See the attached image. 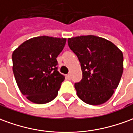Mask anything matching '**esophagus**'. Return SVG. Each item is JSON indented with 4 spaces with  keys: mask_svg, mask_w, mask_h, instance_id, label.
I'll return each instance as SVG.
<instances>
[{
    "mask_svg": "<svg viewBox=\"0 0 133 133\" xmlns=\"http://www.w3.org/2000/svg\"><path fill=\"white\" fill-rule=\"evenodd\" d=\"M66 78H67V79H68V80L70 79V74H68V75L66 76Z\"/></svg>",
    "mask_w": 133,
    "mask_h": 133,
    "instance_id": "obj_1",
    "label": "esophagus"
}]
</instances>
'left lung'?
Here are the masks:
<instances>
[{"label":"left lung","mask_w":133,"mask_h":133,"mask_svg":"<svg viewBox=\"0 0 133 133\" xmlns=\"http://www.w3.org/2000/svg\"><path fill=\"white\" fill-rule=\"evenodd\" d=\"M68 44L82 70V79L75 83L78 96L91 105L105 103L121 79L122 52L110 41L94 35L69 38Z\"/></svg>","instance_id":"obj_1"}]
</instances>
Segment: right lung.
Here are the masks:
<instances>
[{
  "mask_svg": "<svg viewBox=\"0 0 133 133\" xmlns=\"http://www.w3.org/2000/svg\"><path fill=\"white\" fill-rule=\"evenodd\" d=\"M66 39L42 36L26 40L12 55L13 72L21 91L30 102L46 104L58 94L65 76L57 70V56Z\"/></svg>",
  "mask_w": 133,
  "mask_h": 133,
  "instance_id": "obj_1",
  "label": "right lung"
}]
</instances>
